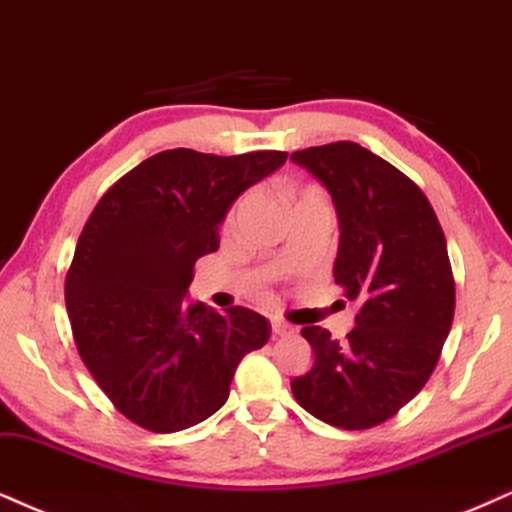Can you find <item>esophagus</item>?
<instances>
[{
	"mask_svg": "<svg viewBox=\"0 0 512 512\" xmlns=\"http://www.w3.org/2000/svg\"><path fill=\"white\" fill-rule=\"evenodd\" d=\"M271 331H274V335H293L295 328L281 319H271Z\"/></svg>",
	"mask_w": 512,
	"mask_h": 512,
	"instance_id": "esophagus-1",
	"label": "esophagus"
}]
</instances>
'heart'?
<instances>
[{
	"instance_id": "obj_1",
	"label": "heart",
	"mask_w": 512,
	"mask_h": 512,
	"mask_svg": "<svg viewBox=\"0 0 512 512\" xmlns=\"http://www.w3.org/2000/svg\"><path fill=\"white\" fill-rule=\"evenodd\" d=\"M281 198L286 200L288 205H295V203H326V198H323V193L319 189H314V186H295V184H286L281 189ZM238 215V208L231 212L229 215V224L234 222Z\"/></svg>"
}]
</instances>
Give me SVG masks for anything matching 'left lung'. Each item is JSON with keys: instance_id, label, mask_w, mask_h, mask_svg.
<instances>
[{"instance_id": "left-lung-1", "label": "left lung", "mask_w": 512, "mask_h": 512, "mask_svg": "<svg viewBox=\"0 0 512 512\" xmlns=\"http://www.w3.org/2000/svg\"><path fill=\"white\" fill-rule=\"evenodd\" d=\"M331 193L340 219L333 276L359 302L338 342L304 326L312 371L290 387L297 404L342 430L385 423L423 390L454 323L456 283L430 200L413 181L354 141L295 151Z\"/></svg>"}]
</instances>
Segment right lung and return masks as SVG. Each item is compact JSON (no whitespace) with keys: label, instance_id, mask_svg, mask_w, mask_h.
<instances>
[{"label":"right lung","instance_id":"obj_1","mask_svg":"<svg viewBox=\"0 0 512 512\" xmlns=\"http://www.w3.org/2000/svg\"><path fill=\"white\" fill-rule=\"evenodd\" d=\"M286 158L172 148L96 203L66 274V309L84 366L132 423L179 432L210 418L229 399L241 359L269 340L262 314H219L186 293L198 257L219 248L234 200Z\"/></svg>","mask_w":512,"mask_h":512}]
</instances>
